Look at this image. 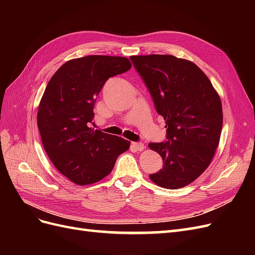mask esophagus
<instances>
[{
	"label": "esophagus",
	"instance_id": "1",
	"mask_svg": "<svg viewBox=\"0 0 255 255\" xmlns=\"http://www.w3.org/2000/svg\"><path fill=\"white\" fill-rule=\"evenodd\" d=\"M132 148L135 149L136 151H142L144 149V145L142 142H132Z\"/></svg>",
	"mask_w": 255,
	"mask_h": 255
}]
</instances>
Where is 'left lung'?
Returning <instances> with one entry per match:
<instances>
[{
    "label": "left lung",
    "instance_id": "obj_1",
    "mask_svg": "<svg viewBox=\"0 0 255 255\" xmlns=\"http://www.w3.org/2000/svg\"><path fill=\"white\" fill-rule=\"evenodd\" d=\"M130 60L166 121L167 139L149 143L163 158V169L150 179L160 187L182 188L201 175L214 157L223 120L220 97L189 60L157 54Z\"/></svg>",
    "mask_w": 255,
    "mask_h": 255
}]
</instances>
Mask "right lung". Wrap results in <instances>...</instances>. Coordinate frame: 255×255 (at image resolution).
<instances>
[{
    "instance_id": "obj_1",
    "label": "right lung",
    "mask_w": 255,
    "mask_h": 255,
    "mask_svg": "<svg viewBox=\"0 0 255 255\" xmlns=\"http://www.w3.org/2000/svg\"><path fill=\"white\" fill-rule=\"evenodd\" d=\"M130 67L127 57L75 58L61 66L47 85L37 113L38 129L53 165L75 184L102 180L129 148V141L89 128V123L105 82Z\"/></svg>"
}]
</instances>
